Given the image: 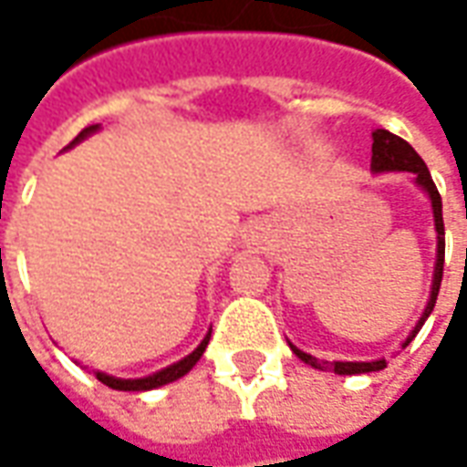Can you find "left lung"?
I'll use <instances>...</instances> for the list:
<instances>
[{
  "label": "left lung",
  "instance_id": "left-lung-1",
  "mask_svg": "<svg viewBox=\"0 0 467 467\" xmlns=\"http://www.w3.org/2000/svg\"><path fill=\"white\" fill-rule=\"evenodd\" d=\"M370 170L372 174L382 172H410L415 184L420 187L422 192L428 194L432 207V223H435V234H438V247H435V267H432V285H431V297H428V305L422 310L420 320L415 323V327L410 330V335L402 340V350L412 343V337L420 333V327L425 325V320L431 317L432 307H435V300H438V293H441L442 283V263H445V227H442V202L441 194H438V187L432 182L428 167L420 160V154L412 150L410 144L400 140L398 134L388 132V130H375L372 132V157H370ZM290 350L300 358L307 365H313L315 370H335L337 375H365V372H378L382 368H388L385 358H378V360L368 362H350V360H317L310 352H303L300 348H295L290 343Z\"/></svg>",
  "mask_w": 467,
  "mask_h": 467
}]
</instances>
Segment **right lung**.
<instances>
[{"mask_svg":"<svg viewBox=\"0 0 467 467\" xmlns=\"http://www.w3.org/2000/svg\"><path fill=\"white\" fill-rule=\"evenodd\" d=\"M95 132H99V124L85 127V130L77 134L72 142L67 144L65 150H72L75 144H79L82 140H87L89 134H95ZM210 335H213V327L207 330V335L202 337V343L197 345L187 358L172 362V365H167V368H162V370L152 372V375H144V378H115V375H107V372L97 370V380L105 382L107 388H112V390H124V392H144V390H154V388H162V385H167V382L180 380L182 375H187V372L192 370L194 365H197V360L202 358L207 343H210Z\"/></svg>","mask_w":467,"mask_h":467,"instance_id":"right-lung-1","label":"right lung"}]
</instances>
